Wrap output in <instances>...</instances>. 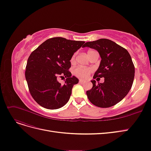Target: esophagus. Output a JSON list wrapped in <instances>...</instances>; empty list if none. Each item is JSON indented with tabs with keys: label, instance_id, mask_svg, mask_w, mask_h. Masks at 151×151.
<instances>
[{
	"label": "esophagus",
	"instance_id": "1",
	"mask_svg": "<svg viewBox=\"0 0 151 151\" xmlns=\"http://www.w3.org/2000/svg\"><path fill=\"white\" fill-rule=\"evenodd\" d=\"M85 81H84V80H82V79H80L79 80V83H81V84H82V83H84Z\"/></svg>",
	"mask_w": 151,
	"mask_h": 151
}]
</instances>
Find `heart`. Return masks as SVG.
<instances>
[{"label": "heart", "instance_id": "heart-1", "mask_svg": "<svg viewBox=\"0 0 151 151\" xmlns=\"http://www.w3.org/2000/svg\"><path fill=\"white\" fill-rule=\"evenodd\" d=\"M93 50H90L87 52V55H89V53H91V52H92ZM75 56L76 54H74L70 59V62L72 63L74 62V60H75ZM92 71V69L91 68H84V67H78L77 68H76L74 71L73 73L74 74L79 78H87L88 76H89L91 72Z\"/></svg>", "mask_w": 151, "mask_h": 151}]
</instances>
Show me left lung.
Segmentation results:
<instances>
[{
  "instance_id": "left-lung-1",
  "label": "left lung",
  "mask_w": 151,
  "mask_h": 151,
  "mask_svg": "<svg viewBox=\"0 0 151 151\" xmlns=\"http://www.w3.org/2000/svg\"><path fill=\"white\" fill-rule=\"evenodd\" d=\"M97 50L101 61L93 79L104 77V82L96 84L86 92L90 102L99 107H110L122 101L133 84L135 67L128 51L113 41L101 39L84 45Z\"/></svg>"
}]
</instances>
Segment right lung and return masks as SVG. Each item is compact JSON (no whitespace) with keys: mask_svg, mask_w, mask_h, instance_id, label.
Segmentation results:
<instances>
[{"mask_svg":"<svg viewBox=\"0 0 151 151\" xmlns=\"http://www.w3.org/2000/svg\"><path fill=\"white\" fill-rule=\"evenodd\" d=\"M84 42L53 37L46 40L31 53L25 76L30 94L40 106L57 109L69 101L72 87L79 82L69 71L70 60ZM58 76L67 78L64 85L57 81Z\"/></svg>","mask_w":151,"mask_h":151,"instance_id":"right-lung-1","label":"right lung"}]
</instances>
